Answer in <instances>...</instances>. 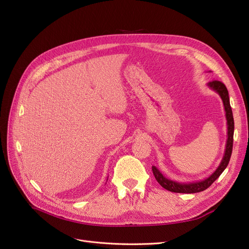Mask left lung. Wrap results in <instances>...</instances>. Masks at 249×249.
Returning <instances> with one entry per match:
<instances>
[{
  "mask_svg": "<svg viewBox=\"0 0 249 249\" xmlns=\"http://www.w3.org/2000/svg\"><path fill=\"white\" fill-rule=\"evenodd\" d=\"M207 87L211 88L212 90L216 92L220 95L225 112H226V119H227V142H226V148H225V153L223 156L222 161L220 165L217 166L216 170L208 178H204L202 181L193 182V183H178L177 181H173L167 178L162 175V173L158 170L156 166H152V172L156 178V181L160 184L161 187H163L166 190L175 192V193H198L204 191L205 189L210 187L216 178L221 176V174L225 171L229 161H230L231 154H232V149H233V137H234V118H233V112L232 108L230 105V99H229V93L226 86L218 82V81H212L207 83Z\"/></svg>",
  "mask_w": 249,
  "mask_h": 249,
  "instance_id": "left-lung-1",
  "label": "left lung"
}]
</instances>
